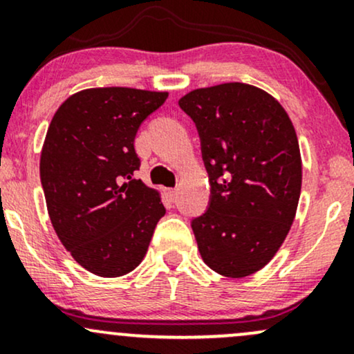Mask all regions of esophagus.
<instances>
[{"instance_id":"1","label":"esophagus","mask_w":354,"mask_h":354,"mask_svg":"<svg viewBox=\"0 0 354 354\" xmlns=\"http://www.w3.org/2000/svg\"><path fill=\"white\" fill-rule=\"evenodd\" d=\"M166 196H168L169 200L173 201L174 198L178 196V189H176V188H168V189H166Z\"/></svg>"}]
</instances>
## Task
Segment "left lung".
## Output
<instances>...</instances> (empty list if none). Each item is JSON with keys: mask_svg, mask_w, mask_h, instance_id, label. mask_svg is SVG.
I'll list each match as a JSON object with an SVG mask.
<instances>
[{"mask_svg": "<svg viewBox=\"0 0 354 354\" xmlns=\"http://www.w3.org/2000/svg\"><path fill=\"white\" fill-rule=\"evenodd\" d=\"M211 185L191 223L203 261L228 278L265 268L290 233L301 193V153L290 116L265 89L223 83L186 93Z\"/></svg>", "mask_w": 354, "mask_h": 354, "instance_id": "1", "label": "left lung"}]
</instances>
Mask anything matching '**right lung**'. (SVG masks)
Returning <instances> with one entry per match:
<instances>
[{
  "label": "right lung",
  "mask_w": 354,
  "mask_h": 354,
  "mask_svg": "<svg viewBox=\"0 0 354 354\" xmlns=\"http://www.w3.org/2000/svg\"><path fill=\"white\" fill-rule=\"evenodd\" d=\"M166 91L88 88L56 109L44 138L39 176L48 214L75 261L103 278L143 261L166 209L160 191L141 180L138 128Z\"/></svg>",
  "instance_id": "add662e5"
}]
</instances>
